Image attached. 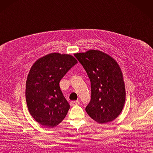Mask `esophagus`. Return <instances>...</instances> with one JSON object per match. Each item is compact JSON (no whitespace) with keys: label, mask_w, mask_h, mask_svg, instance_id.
Segmentation results:
<instances>
[{"label":"esophagus","mask_w":153,"mask_h":153,"mask_svg":"<svg viewBox=\"0 0 153 153\" xmlns=\"http://www.w3.org/2000/svg\"><path fill=\"white\" fill-rule=\"evenodd\" d=\"M79 101H71L70 103V106H75V105H79Z\"/></svg>","instance_id":"obj_1"}]
</instances>
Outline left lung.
Listing matches in <instances>:
<instances>
[{
    "label": "left lung",
    "mask_w": 153,
    "mask_h": 153,
    "mask_svg": "<svg viewBox=\"0 0 153 153\" xmlns=\"http://www.w3.org/2000/svg\"><path fill=\"white\" fill-rule=\"evenodd\" d=\"M74 56L83 66L91 83V100L86 112L97 123L111 122L122 111L125 101L123 74L118 64L99 50H91Z\"/></svg>",
    "instance_id": "1"
}]
</instances>
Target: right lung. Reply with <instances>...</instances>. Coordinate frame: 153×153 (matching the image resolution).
<instances>
[{
  "mask_svg": "<svg viewBox=\"0 0 153 153\" xmlns=\"http://www.w3.org/2000/svg\"><path fill=\"white\" fill-rule=\"evenodd\" d=\"M77 61L71 55L52 53L37 60L26 83V100L34 120L46 128L64 120L70 105L61 91L59 82Z\"/></svg>",
  "mask_w": 153,
  "mask_h": 153,
  "instance_id": "right-lung-1",
  "label": "right lung"
}]
</instances>
